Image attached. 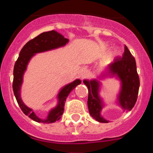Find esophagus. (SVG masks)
<instances>
[{
    "mask_svg": "<svg viewBox=\"0 0 153 153\" xmlns=\"http://www.w3.org/2000/svg\"><path fill=\"white\" fill-rule=\"evenodd\" d=\"M88 75V70L85 68H83L82 69H81V71H80V75H81L82 78H84V77L87 76Z\"/></svg>",
    "mask_w": 153,
    "mask_h": 153,
    "instance_id": "obj_1",
    "label": "esophagus"
}]
</instances>
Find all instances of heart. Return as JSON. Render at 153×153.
Masks as SVG:
<instances>
[{"label":"heart","instance_id":"b5f03b06","mask_svg":"<svg viewBox=\"0 0 153 153\" xmlns=\"http://www.w3.org/2000/svg\"><path fill=\"white\" fill-rule=\"evenodd\" d=\"M118 52L117 50H115L113 52V55H117V54H118Z\"/></svg>","mask_w":153,"mask_h":153}]
</instances>
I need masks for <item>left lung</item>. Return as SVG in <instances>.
<instances>
[{
	"mask_svg": "<svg viewBox=\"0 0 153 153\" xmlns=\"http://www.w3.org/2000/svg\"><path fill=\"white\" fill-rule=\"evenodd\" d=\"M106 75L117 76L121 80V87L118 98V104L124 111L131 110L136 103L140 81L135 58L126 46L124 47L122 58L118 57L114 60V62L108 67L107 72L103 74L104 77ZM84 83L87 86L89 92L87 104L89 114L98 122L108 123L109 121H106L101 115L103 103L98 94L100 82L94 79L91 81L84 80Z\"/></svg>",
	"mask_w": 153,
	"mask_h": 153,
	"instance_id": "1",
	"label": "left lung"
}]
</instances>
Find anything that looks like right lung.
<instances>
[{
  "label": "right lung",
  "mask_w": 153,
  "mask_h": 153,
  "mask_svg": "<svg viewBox=\"0 0 153 153\" xmlns=\"http://www.w3.org/2000/svg\"><path fill=\"white\" fill-rule=\"evenodd\" d=\"M68 41L69 40L67 38H64L62 35L55 30L43 32L33 39L30 40L24 45L20 52L19 57L15 64L13 70V84H12L14 95L23 112L36 122L50 124L58 121L64 113V104L67 96L71 91L73 90L78 84H81V80L76 79L73 82L64 86L58 95V105L49 111L46 119H41L35 115L32 109L24 104L21 98V88L23 83L24 73L27 69L29 61H30L32 57L35 55V54L64 47L67 44Z\"/></svg>",
  "instance_id": "right-lung-1"
}]
</instances>
